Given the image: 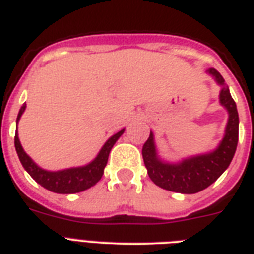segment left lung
I'll list each match as a JSON object with an SVG mask.
<instances>
[{"label": "left lung", "instance_id": "1", "mask_svg": "<svg viewBox=\"0 0 254 254\" xmlns=\"http://www.w3.org/2000/svg\"><path fill=\"white\" fill-rule=\"evenodd\" d=\"M217 84L221 85L220 103L228 111V124L224 138L211 153L183 159L179 163H167L158 158L154 135H150L142 147V157L147 174L155 185L169 191L181 193H196L211 186L224 173L232 161L239 141V113L235 100L229 93L224 79L215 68H209Z\"/></svg>", "mask_w": 254, "mask_h": 254}]
</instances>
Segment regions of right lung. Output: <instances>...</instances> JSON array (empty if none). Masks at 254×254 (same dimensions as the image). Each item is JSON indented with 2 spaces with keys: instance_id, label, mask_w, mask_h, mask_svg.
I'll use <instances>...</instances> for the list:
<instances>
[{
  "instance_id": "1",
  "label": "right lung",
  "mask_w": 254,
  "mask_h": 254,
  "mask_svg": "<svg viewBox=\"0 0 254 254\" xmlns=\"http://www.w3.org/2000/svg\"><path fill=\"white\" fill-rule=\"evenodd\" d=\"M25 109L26 105L23 104L19 109V113H18L17 123L18 120L21 119ZM124 130L125 129L120 130L115 135H112L111 138L104 143V146L101 147L97 157L91 163H88L85 166L72 167V169L61 170V171H47V170L41 169L38 166L37 163L25 153L21 142H19V138H18L17 131H15V137H14V145H15V150H17L22 166L25 167L26 171L30 174V177L33 178L37 183H39L42 187L57 193H76L95 186L101 179L112 147L116 143V141L123 135Z\"/></svg>"
}]
</instances>
